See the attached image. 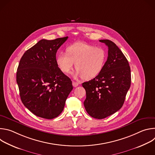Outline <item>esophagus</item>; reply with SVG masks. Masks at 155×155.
Masks as SVG:
<instances>
[{
    "label": "esophagus",
    "mask_w": 155,
    "mask_h": 155,
    "mask_svg": "<svg viewBox=\"0 0 155 155\" xmlns=\"http://www.w3.org/2000/svg\"><path fill=\"white\" fill-rule=\"evenodd\" d=\"M72 85H73L74 87H77V86H78V83H77V82H75V81H73V82H72Z\"/></svg>",
    "instance_id": "34e87169"
}]
</instances>
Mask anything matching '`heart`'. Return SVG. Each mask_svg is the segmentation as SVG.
<instances>
[{"mask_svg":"<svg viewBox=\"0 0 155 155\" xmlns=\"http://www.w3.org/2000/svg\"><path fill=\"white\" fill-rule=\"evenodd\" d=\"M66 53L58 54L56 62L59 69L68 74L74 69L77 70L74 77L91 80L96 77L102 71L106 61V53L102 48L84 43H75L68 47Z\"/></svg>","mask_w":155,"mask_h":155,"instance_id":"b5f03b06","label":"heart"}]
</instances>
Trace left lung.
Masks as SVG:
<instances>
[{
	"instance_id": "obj_1",
	"label": "left lung",
	"mask_w": 155,
	"mask_h": 155,
	"mask_svg": "<svg viewBox=\"0 0 155 155\" xmlns=\"http://www.w3.org/2000/svg\"><path fill=\"white\" fill-rule=\"evenodd\" d=\"M108 47V57L101 72L94 78L84 82L86 90L84 106L93 118L103 119L122 107L131 83L129 62L116 44L100 40Z\"/></svg>"
}]
</instances>
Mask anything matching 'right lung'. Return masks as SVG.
<instances>
[{
	"instance_id": "obj_1",
	"label": "right lung",
	"mask_w": 155,
	"mask_h": 155,
	"mask_svg": "<svg viewBox=\"0 0 155 155\" xmlns=\"http://www.w3.org/2000/svg\"><path fill=\"white\" fill-rule=\"evenodd\" d=\"M68 37L42 39L20 59L16 82L24 105L35 115L45 119L59 116L73 89L71 80L58 68L56 54Z\"/></svg>"
}]
</instances>
